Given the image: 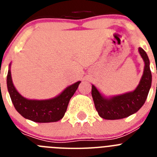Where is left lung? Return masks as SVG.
Returning a JSON list of instances; mask_svg holds the SVG:
<instances>
[{
	"label": "left lung",
	"instance_id": "8db88e82",
	"mask_svg": "<svg viewBox=\"0 0 157 157\" xmlns=\"http://www.w3.org/2000/svg\"><path fill=\"white\" fill-rule=\"evenodd\" d=\"M138 51L145 62V67L139 84L134 91L107 98L92 85L91 94L94 105L101 118L113 120L128 117L138 112L145 104L152 84V74L146 52L141 48H138Z\"/></svg>",
	"mask_w": 157,
	"mask_h": 157
}]
</instances>
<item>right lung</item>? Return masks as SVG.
<instances>
[{
    "label": "right lung",
    "mask_w": 157,
    "mask_h": 157,
    "mask_svg": "<svg viewBox=\"0 0 157 157\" xmlns=\"http://www.w3.org/2000/svg\"><path fill=\"white\" fill-rule=\"evenodd\" d=\"M10 65L7 75V86L15 109L24 118L36 123H51L61 120L70 99L78 87L80 81L67 87L56 98L48 100H29L16 90L11 75Z\"/></svg>",
    "instance_id": "right-lung-1"
}]
</instances>
